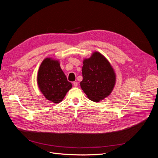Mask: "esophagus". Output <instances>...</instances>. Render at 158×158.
<instances>
[{
  "label": "esophagus",
  "mask_w": 158,
  "mask_h": 158,
  "mask_svg": "<svg viewBox=\"0 0 158 158\" xmlns=\"http://www.w3.org/2000/svg\"><path fill=\"white\" fill-rule=\"evenodd\" d=\"M73 85H74V87H77V86H78V82H73Z\"/></svg>",
  "instance_id": "esophagus-1"
}]
</instances>
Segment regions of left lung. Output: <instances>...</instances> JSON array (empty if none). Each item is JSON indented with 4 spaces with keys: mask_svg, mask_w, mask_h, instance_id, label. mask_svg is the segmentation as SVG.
I'll return each mask as SVG.
<instances>
[{
    "mask_svg": "<svg viewBox=\"0 0 158 158\" xmlns=\"http://www.w3.org/2000/svg\"><path fill=\"white\" fill-rule=\"evenodd\" d=\"M83 80L80 87L88 99L101 102L111 94L116 84V73L107 58L99 52L83 60Z\"/></svg>",
    "mask_w": 158,
    "mask_h": 158,
    "instance_id": "1",
    "label": "left lung"
}]
</instances>
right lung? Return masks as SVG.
<instances>
[{
	"mask_svg": "<svg viewBox=\"0 0 158 158\" xmlns=\"http://www.w3.org/2000/svg\"><path fill=\"white\" fill-rule=\"evenodd\" d=\"M37 82L44 96L54 103L63 101L73 87L60 68L59 60L51 57H47L42 61L37 73Z\"/></svg>",
	"mask_w": 158,
	"mask_h": 158,
	"instance_id": "add662e5",
	"label": "right lung"
}]
</instances>
